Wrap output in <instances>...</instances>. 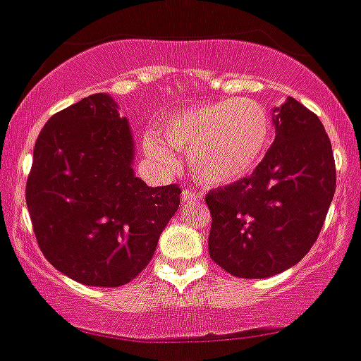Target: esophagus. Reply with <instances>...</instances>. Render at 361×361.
<instances>
[{
    "instance_id": "obj_1",
    "label": "esophagus",
    "mask_w": 361,
    "mask_h": 361,
    "mask_svg": "<svg viewBox=\"0 0 361 361\" xmlns=\"http://www.w3.org/2000/svg\"><path fill=\"white\" fill-rule=\"evenodd\" d=\"M198 198L200 196L194 192V190H183V192H181V203H192Z\"/></svg>"
}]
</instances>
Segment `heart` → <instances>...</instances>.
I'll use <instances>...</instances> for the list:
<instances>
[{"label": "heart", "instance_id": "obj_1", "mask_svg": "<svg viewBox=\"0 0 361 361\" xmlns=\"http://www.w3.org/2000/svg\"><path fill=\"white\" fill-rule=\"evenodd\" d=\"M272 137L265 105L249 98L203 103L169 116L159 136L143 137L145 152L165 171L178 167V156L190 158L194 176L205 185H227L258 167Z\"/></svg>", "mask_w": 361, "mask_h": 361}]
</instances>
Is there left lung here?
<instances>
[{
    "label": "left lung",
    "instance_id": "left-lung-1",
    "mask_svg": "<svg viewBox=\"0 0 361 361\" xmlns=\"http://www.w3.org/2000/svg\"><path fill=\"white\" fill-rule=\"evenodd\" d=\"M276 137L255 172L211 190L209 255L238 278H269L296 265L324 227L336 190L331 140L294 98L274 109Z\"/></svg>",
    "mask_w": 361,
    "mask_h": 361
}]
</instances>
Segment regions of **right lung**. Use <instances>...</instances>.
Segmentation results:
<instances>
[{"mask_svg":"<svg viewBox=\"0 0 361 361\" xmlns=\"http://www.w3.org/2000/svg\"><path fill=\"white\" fill-rule=\"evenodd\" d=\"M133 159L128 121L103 92L59 111L37 136L27 207L43 256L74 281L134 280L180 207V187H147Z\"/></svg>","mask_w":361,"mask_h":361,"instance_id":"obj_1","label":"right lung"}]
</instances>
